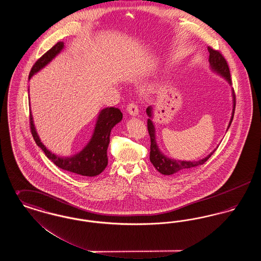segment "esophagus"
I'll return each instance as SVG.
<instances>
[{"mask_svg":"<svg viewBox=\"0 0 261 261\" xmlns=\"http://www.w3.org/2000/svg\"><path fill=\"white\" fill-rule=\"evenodd\" d=\"M127 112L131 115V116H137L139 113V109L135 103H129L127 106Z\"/></svg>","mask_w":261,"mask_h":261,"instance_id":"34e87169","label":"esophagus"}]
</instances>
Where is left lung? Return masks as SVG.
I'll list each match as a JSON object with an SVG mask.
<instances>
[{
  "mask_svg": "<svg viewBox=\"0 0 261 261\" xmlns=\"http://www.w3.org/2000/svg\"><path fill=\"white\" fill-rule=\"evenodd\" d=\"M208 53H210V59L208 62L211 64V68L212 71L216 72L217 74L222 76L223 78L226 79V81L232 85V80H231V74H230V70H229V66L228 63L226 62V60L224 59L223 56L218 51V50H213L211 47L207 48ZM232 97H233V111H232V116L230 119V122L228 125L227 130L229 129L230 125L232 123L233 117H234V113H235V107H236V97H235V93L234 90L232 89ZM147 114L149 118L148 119V130H149V137H150V152H149V161L153 164V166L156 168V170L159 172L163 174V175H172L180 171H184L187 169L196 167L203 164L206 162L211 155L213 154V152L216 149H213L211 153L205 156L202 160H199L197 162H185V161H176L173 159H169L166 155H164L162 151L160 150V148L156 144V139H155V128L153 122L151 121L150 118H152V107H149L147 109Z\"/></svg>",
  "mask_w": 261,
  "mask_h": 261,
  "instance_id": "8db88e82",
  "label": "left lung"
}]
</instances>
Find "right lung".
<instances>
[{
	"label": "right lung",
	"instance_id": "add662e5",
	"mask_svg": "<svg viewBox=\"0 0 261 261\" xmlns=\"http://www.w3.org/2000/svg\"><path fill=\"white\" fill-rule=\"evenodd\" d=\"M64 48V43H57L50 50L43 55L37 62L34 63L29 73V79L48 63H50ZM122 119V112L115 108H107L99 112L94 133L86 147L71 156L62 158L47 149L38 136L33 116L30 112V128L38 147L45 152L47 158L54 162L57 166L63 170L78 174L81 176L94 177L101 173L108 165V148L110 144V136L112 129L120 122Z\"/></svg>",
	"mask_w": 261,
	"mask_h": 261
}]
</instances>
